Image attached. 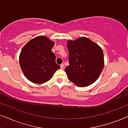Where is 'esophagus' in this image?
Listing matches in <instances>:
<instances>
[{"instance_id":"obj_1","label":"esophagus","mask_w":128,"mask_h":128,"mask_svg":"<svg viewBox=\"0 0 128 128\" xmlns=\"http://www.w3.org/2000/svg\"><path fill=\"white\" fill-rule=\"evenodd\" d=\"M60 67H61V69H64V64H61V65H60Z\"/></svg>"}]
</instances>
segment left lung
I'll use <instances>...</instances> for the list:
<instances>
[{
    "instance_id": "left-lung-1",
    "label": "left lung",
    "mask_w": 128,
    "mask_h": 128,
    "mask_svg": "<svg viewBox=\"0 0 128 128\" xmlns=\"http://www.w3.org/2000/svg\"><path fill=\"white\" fill-rule=\"evenodd\" d=\"M69 66L65 72L68 78L78 87L88 86L96 81L102 72L104 61L99 45L87 37L67 42Z\"/></svg>"
}]
</instances>
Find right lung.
Listing matches in <instances>:
<instances>
[{
	"label": "right lung",
	"instance_id": "1",
	"mask_svg": "<svg viewBox=\"0 0 128 128\" xmlns=\"http://www.w3.org/2000/svg\"><path fill=\"white\" fill-rule=\"evenodd\" d=\"M55 42L45 36L35 37L21 50L19 64L26 78L35 84H42L52 78L60 69L51 50Z\"/></svg>",
	"mask_w": 128,
	"mask_h": 128
}]
</instances>
